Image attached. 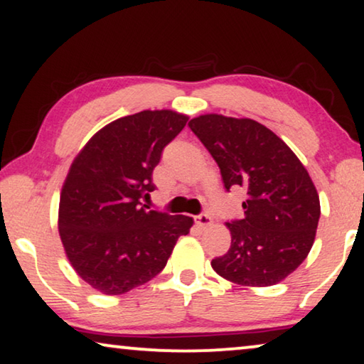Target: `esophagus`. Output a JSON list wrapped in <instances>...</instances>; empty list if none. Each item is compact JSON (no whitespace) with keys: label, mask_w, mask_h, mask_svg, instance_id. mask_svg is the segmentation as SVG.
Returning a JSON list of instances; mask_svg holds the SVG:
<instances>
[{"label":"esophagus","mask_w":364,"mask_h":364,"mask_svg":"<svg viewBox=\"0 0 364 364\" xmlns=\"http://www.w3.org/2000/svg\"><path fill=\"white\" fill-rule=\"evenodd\" d=\"M196 224L199 227H203V229H208V227L213 224V217H210L209 214H200L196 217Z\"/></svg>","instance_id":"esophagus-1"}]
</instances>
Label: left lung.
Masks as SVG:
<instances>
[{
    "mask_svg": "<svg viewBox=\"0 0 364 364\" xmlns=\"http://www.w3.org/2000/svg\"><path fill=\"white\" fill-rule=\"evenodd\" d=\"M220 168L227 191L243 188V219L227 222L229 252L210 262L240 286L278 284L307 258L321 200L294 151L253 119L203 114L188 124Z\"/></svg>",
    "mask_w": 364,
    "mask_h": 364,
    "instance_id": "obj_1",
    "label": "left lung"
}]
</instances>
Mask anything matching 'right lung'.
Returning <instances> with one entry per match:
<instances>
[{"label": "right lung", "instance_id": "obj_1", "mask_svg": "<svg viewBox=\"0 0 364 364\" xmlns=\"http://www.w3.org/2000/svg\"><path fill=\"white\" fill-rule=\"evenodd\" d=\"M176 111L116 119L88 140L65 178L58 234L73 269L106 296L126 294L155 278L193 217L149 210L151 173L186 126Z\"/></svg>", "mask_w": 364, "mask_h": 364}]
</instances>
